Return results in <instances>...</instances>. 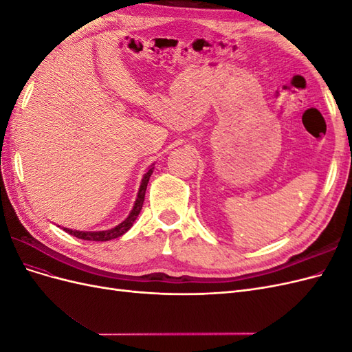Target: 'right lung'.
<instances>
[{"label":"right lung","instance_id":"obj_1","mask_svg":"<svg viewBox=\"0 0 352 352\" xmlns=\"http://www.w3.org/2000/svg\"><path fill=\"white\" fill-rule=\"evenodd\" d=\"M153 170L154 167L151 166L150 168H148V172L144 175L142 177V182H141V186H140V190H138V197H136V201H135V206L132 208V211L129 212V216H127L122 223H119L116 228L113 229H109V230H98V232H83V230H72V229H67L65 228V230L67 233H70L72 236H76L79 239H83V241H110V239H116L119 238L122 235H124V233L129 230L132 228V225L135 223L136 217L140 216V212L142 210V204H144V199H145V190H146V185L148 182H150V177L153 175Z\"/></svg>","mask_w":352,"mask_h":352}]
</instances>
